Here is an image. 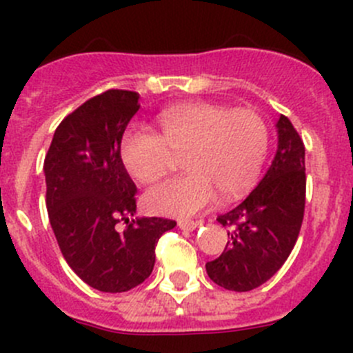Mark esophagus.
Returning <instances> with one entry per match:
<instances>
[{"label": "esophagus", "mask_w": 353, "mask_h": 353, "mask_svg": "<svg viewBox=\"0 0 353 353\" xmlns=\"http://www.w3.org/2000/svg\"><path fill=\"white\" fill-rule=\"evenodd\" d=\"M177 225H179V229H183V230H194L196 229V227L199 225L198 222H194V220H179V222H177Z\"/></svg>", "instance_id": "esophagus-1"}]
</instances>
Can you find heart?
<instances>
[{
    "label": "heart",
    "mask_w": 353,
    "mask_h": 353,
    "mask_svg": "<svg viewBox=\"0 0 353 353\" xmlns=\"http://www.w3.org/2000/svg\"><path fill=\"white\" fill-rule=\"evenodd\" d=\"M159 134L131 128L121 140L124 169L138 183L165 176L174 157L183 155L184 176L150 188L148 212L194 215L216 199L237 198L258 179L268 154L266 121L256 110L194 102L163 110Z\"/></svg>",
    "instance_id": "1"
}]
</instances>
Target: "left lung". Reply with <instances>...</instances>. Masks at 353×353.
<instances>
[{
	"mask_svg": "<svg viewBox=\"0 0 353 353\" xmlns=\"http://www.w3.org/2000/svg\"><path fill=\"white\" fill-rule=\"evenodd\" d=\"M279 147L265 177L241 205L220 215L229 229L206 273L227 290L248 292L272 279L294 249L305 206V148L288 117L276 121Z\"/></svg>",
	"mask_w": 353,
	"mask_h": 353,
	"instance_id": "1",
	"label": "left lung"
}]
</instances>
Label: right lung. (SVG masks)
Here are the masks:
<instances>
[{
    "mask_svg": "<svg viewBox=\"0 0 353 353\" xmlns=\"http://www.w3.org/2000/svg\"><path fill=\"white\" fill-rule=\"evenodd\" d=\"M140 95L108 90L68 114L44 160L46 205L70 268L101 292L131 290L150 276L155 245L176 222L133 219L137 186L121 160V140ZM124 221L123 231L117 223Z\"/></svg>",
    "mask_w": 353,
    "mask_h": 353,
    "instance_id": "right-lung-1",
    "label": "right lung"
}]
</instances>
